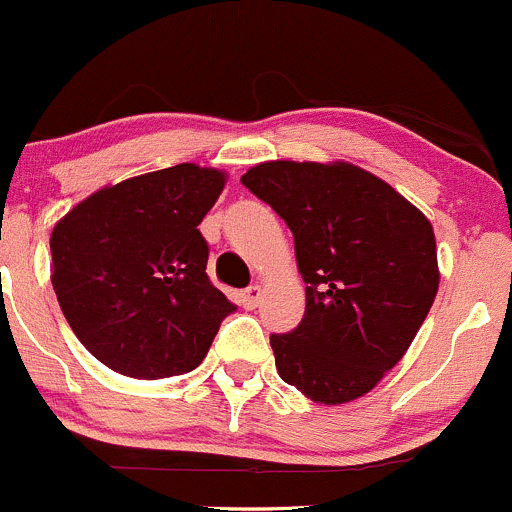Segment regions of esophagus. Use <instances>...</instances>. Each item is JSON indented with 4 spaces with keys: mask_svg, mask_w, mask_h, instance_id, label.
<instances>
[{
    "mask_svg": "<svg viewBox=\"0 0 512 512\" xmlns=\"http://www.w3.org/2000/svg\"><path fill=\"white\" fill-rule=\"evenodd\" d=\"M263 288L261 286H249L244 293H241V303H244L246 310H254L258 303H261Z\"/></svg>",
    "mask_w": 512,
    "mask_h": 512,
    "instance_id": "1",
    "label": "esophagus"
}]
</instances>
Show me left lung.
<instances>
[{
    "mask_svg": "<svg viewBox=\"0 0 512 512\" xmlns=\"http://www.w3.org/2000/svg\"><path fill=\"white\" fill-rule=\"evenodd\" d=\"M293 231L305 315L271 335L283 382L318 404L377 387L409 350L439 291L431 221L350 162L273 160L241 177Z\"/></svg>",
    "mask_w": 512,
    "mask_h": 512,
    "instance_id": "obj_1",
    "label": "left lung"
}]
</instances>
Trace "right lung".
I'll return each instance as SVG.
<instances>
[{"label":"right lung","instance_id":"1","mask_svg":"<svg viewBox=\"0 0 512 512\" xmlns=\"http://www.w3.org/2000/svg\"><path fill=\"white\" fill-rule=\"evenodd\" d=\"M226 172L192 162L123 179L78 202L51 231V283L96 360L135 379L199 365L234 310L207 276L197 229Z\"/></svg>","mask_w":512,"mask_h":512}]
</instances>
